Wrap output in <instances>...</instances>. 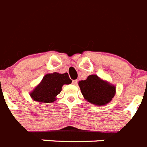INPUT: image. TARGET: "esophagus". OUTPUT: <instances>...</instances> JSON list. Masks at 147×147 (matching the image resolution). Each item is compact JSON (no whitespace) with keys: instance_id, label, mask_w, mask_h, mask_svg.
I'll return each instance as SVG.
<instances>
[{"instance_id":"34e87169","label":"esophagus","mask_w":147,"mask_h":147,"mask_svg":"<svg viewBox=\"0 0 147 147\" xmlns=\"http://www.w3.org/2000/svg\"><path fill=\"white\" fill-rule=\"evenodd\" d=\"M72 84H73V85H77V84H78V80H72Z\"/></svg>"}]
</instances>
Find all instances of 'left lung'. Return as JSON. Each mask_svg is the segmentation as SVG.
Masks as SVG:
<instances>
[{
  "label": "left lung",
  "mask_w": 147,
  "mask_h": 147,
  "mask_svg": "<svg viewBox=\"0 0 147 147\" xmlns=\"http://www.w3.org/2000/svg\"><path fill=\"white\" fill-rule=\"evenodd\" d=\"M86 101L96 106H104L112 101L116 94V87L96 75H90L78 83Z\"/></svg>",
  "instance_id": "1"
}]
</instances>
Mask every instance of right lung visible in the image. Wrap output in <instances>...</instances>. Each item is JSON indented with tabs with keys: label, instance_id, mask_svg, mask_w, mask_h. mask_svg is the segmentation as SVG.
Masks as SVG:
<instances>
[{
	"label": "right lung",
	"instance_id": "1",
	"mask_svg": "<svg viewBox=\"0 0 147 147\" xmlns=\"http://www.w3.org/2000/svg\"><path fill=\"white\" fill-rule=\"evenodd\" d=\"M72 83L68 73L58 72L46 74L40 83L30 93V97L40 103H52L57 100V96L60 94L64 84Z\"/></svg>",
	"mask_w": 147,
	"mask_h": 147
}]
</instances>
